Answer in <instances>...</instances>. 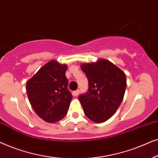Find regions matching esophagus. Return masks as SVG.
<instances>
[{
	"mask_svg": "<svg viewBox=\"0 0 158 158\" xmlns=\"http://www.w3.org/2000/svg\"><path fill=\"white\" fill-rule=\"evenodd\" d=\"M79 89H77V90H75V91L73 92V95H74V96H77L78 94H79Z\"/></svg>",
	"mask_w": 158,
	"mask_h": 158,
	"instance_id": "obj_1",
	"label": "esophagus"
}]
</instances>
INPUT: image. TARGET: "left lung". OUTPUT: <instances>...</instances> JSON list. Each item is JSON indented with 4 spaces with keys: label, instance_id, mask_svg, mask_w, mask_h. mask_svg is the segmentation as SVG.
I'll list each match as a JSON object with an SVG mask.
<instances>
[{
    "label": "left lung",
    "instance_id": "1",
    "mask_svg": "<svg viewBox=\"0 0 158 158\" xmlns=\"http://www.w3.org/2000/svg\"><path fill=\"white\" fill-rule=\"evenodd\" d=\"M87 76L89 89L79 96L85 114L95 123L110 118L118 108L127 88L123 71L106 59L81 65Z\"/></svg>",
    "mask_w": 158,
    "mask_h": 158
}]
</instances>
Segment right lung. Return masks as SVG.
<instances>
[{
    "label": "right lung",
    "mask_w": 158,
    "mask_h": 158,
    "mask_svg": "<svg viewBox=\"0 0 158 158\" xmlns=\"http://www.w3.org/2000/svg\"><path fill=\"white\" fill-rule=\"evenodd\" d=\"M66 70V64L50 60L27 82V93L31 107L48 123L61 120L72 100V94L67 88Z\"/></svg>",
    "instance_id": "obj_1"
}]
</instances>
